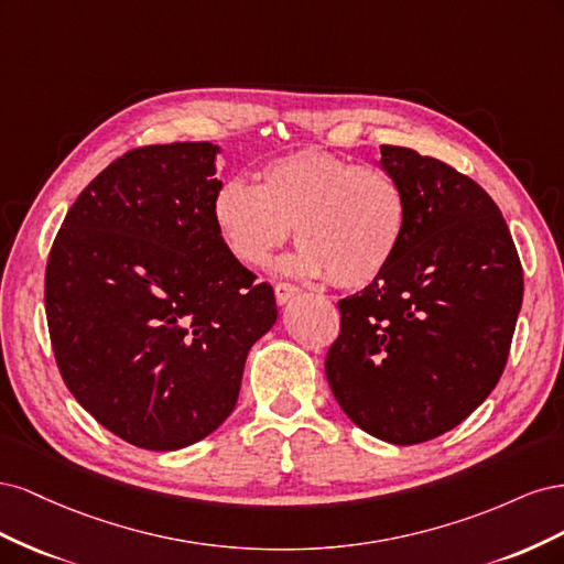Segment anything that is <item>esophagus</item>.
I'll return each instance as SVG.
<instances>
[{
    "instance_id": "34e87169",
    "label": "esophagus",
    "mask_w": 564,
    "mask_h": 564,
    "mask_svg": "<svg viewBox=\"0 0 564 564\" xmlns=\"http://www.w3.org/2000/svg\"><path fill=\"white\" fill-rule=\"evenodd\" d=\"M296 294H301V289L296 284H289V282H278L275 284V301L280 305H284L286 301H292Z\"/></svg>"
}]
</instances>
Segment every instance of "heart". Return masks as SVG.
<instances>
[{
  "instance_id": "b5f03b06",
  "label": "heart",
  "mask_w": 564,
  "mask_h": 564,
  "mask_svg": "<svg viewBox=\"0 0 564 564\" xmlns=\"http://www.w3.org/2000/svg\"><path fill=\"white\" fill-rule=\"evenodd\" d=\"M214 224L245 265H265L292 235L301 247L286 270L344 289L377 282L395 259L406 199L383 169L305 148L272 160L259 187L228 178L212 202Z\"/></svg>"
}]
</instances>
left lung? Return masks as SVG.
<instances>
[{
    "label": "left lung",
    "mask_w": 564,
    "mask_h": 564,
    "mask_svg": "<svg viewBox=\"0 0 564 564\" xmlns=\"http://www.w3.org/2000/svg\"><path fill=\"white\" fill-rule=\"evenodd\" d=\"M406 199L395 259L338 301L324 371L346 416L390 445L447 433L499 383L522 305L506 220L473 178L416 150L381 145Z\"/></svg>",
    "instance_id": "8db88e82"
}]
</instances>
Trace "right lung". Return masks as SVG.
Wrapping results in <instances>:
<instances>
[{
	"label": "right lung",
	"instance_id": "1",
	"mask_svg": "<svg viewBox=\"0 0 564 564\" xmlns=\"http://www.w3.org/2000/svg\"><path fill=\"white\" fill-rule=\"evenodd\" d=\"M214 143L129 150L67 212L46 263L61 377L129 445L174 452L237 404L249 348L278 319L268 282L235 259L212 202Z\"/></svg>",
	"mask_w": 564,
	"mask_h": 564
}]
</instances>
